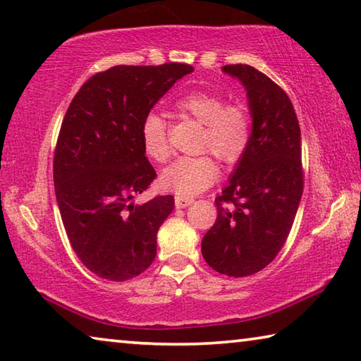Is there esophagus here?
I'll return each instance as SVG.
<instances>
[{
  "label": "esophagus",
  "mask_w": 361,
  "mask_h": 361,
  "mask_svg": "<svg viewBox=\"0 0 361 361\" xmlns=\"http://www.w3.org/2000/svg\"><path fill=\"white\" fill-rule=\"evenodd\" d=\"M174 202H176V208H187V207H190V204L193 203V198L192 197L176 195Z\"/></svg>",
  "instance_id": "esophagus-1"
}]
</instances>
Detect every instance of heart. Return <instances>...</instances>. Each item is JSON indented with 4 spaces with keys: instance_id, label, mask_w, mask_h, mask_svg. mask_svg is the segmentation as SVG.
Returning <instances> with one entry per match:
<instances>
[{
    "instance_id": "obj_1",
    "label": "heart",
    "mask_w": 361,
    "mask_h": 361,
    "mask_svg": "<svg viewBox=\"0 0 361 361\" xmlns=\"http://www.w3.org/2000/svg\"><path fill=\"white\" fill-rule=\"evenodd\" d=\"M177 113L203 124L200 149H209L224 163H234L247 152L252 138V118L243 104H227L221 95L209 92H192L176 102ZM140 140L143 152L153 161L168 159L171 148L166 123L158 114L149 113L142 121ZM218 166L208 153L180 157L166 168L159 182L166 190L182 197H192L213 184Z\"/></svg>"
}]
</instances>
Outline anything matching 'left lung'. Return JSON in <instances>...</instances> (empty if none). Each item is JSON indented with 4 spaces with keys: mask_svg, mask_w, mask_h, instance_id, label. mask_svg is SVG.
Instances as JSON below:
<instances>
[{
    "mask_svg": "<svg viewBox=\"0 0 361 361\" xmlns=\"http://www.w3.org/2000/svg\"><path fill=\"white\" fill-rule=\"evenodd\" d=\"M223 72L245 87L252 138L214 200L218 218L202 253L218 273L245 277L273 262L292 229L303 192L302 137L289 97L268 75L248 64Z\"/></svg>",
    "mask_w": 361,
    "mask_h": 361,
    "instance_id": "1",
    "label": "left lung"
}]
</instances>
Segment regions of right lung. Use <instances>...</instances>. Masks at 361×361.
<instances>
[{"mask_svg": "<svg viewBox=\"0 0 361 361\" xmlns=\"http://www.w3.org/2000/svg\"><path fill=\"white\" fill-rule=\"evenodd\" d=\"M193 72L188 64L114 66L92 75L72 99L54 149L53 177L66 234L87 269L108 281L142 274L174 197L134 202L157 173L140 126L158 99Z\"/></svg>", "mask_w": 361, "mask_h": 361, "instance_id": "1", "label": "right lung"}]
</instances>
